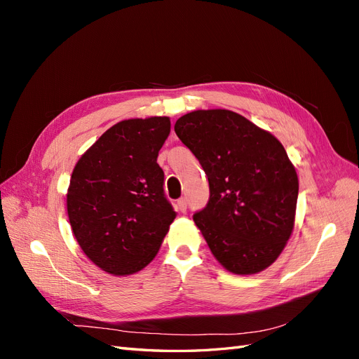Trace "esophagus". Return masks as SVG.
I'll list each match as a JSON object with an SVG mask.
<instances>
[{
    "label": "esophagus",
    "instance_id": "esophagus-1",
    "mask_svg": "<svg viewBox=\"0 0 359 359\" xmlns=\"http://www.w3.org/2000/svg\"><path fill=\"white\" fill-rule=\"evenodd\" d=\"M175 208H177V211H180V212H186V211H187V201L184 199V198L178 199L177 203H175Z\"/></svg>",
    "mask_w": 359,
    "mask_h": 359
}]
</instances>
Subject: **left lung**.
Returning <instances> with one entry per match:
<instances>
[{
  "label": "left lung",
  "mask_w": 359,
  "mask_h": 359,
  "mask_svg": "<svg viewBox=\"0 0 359 359\" xmlns=\"http://www.w3.org/2000/svg\"><path fill=\"white\" fill-rule=\"evenodd\" d=\"M175 133L208 177V205L193 220L214 257L236 276L273 265L293 232L299 187L285 147L227 109L182 115Z\"/></svg>",
  "instance_id": "1"
}]
</instances>
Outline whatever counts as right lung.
Instances as JSON below:
<instances>
[{"mask_svg": "<svg viewBox=\"0 0 359 359\" xmlns=\"http://www.w3.org/2000/svg\"><path fill=\"white\" fill-rule=\"evenodd\" d=\"M169 133V116L124 119L107 128L73 169L72 231L86 257L107 274L144 269L175 220L157 163Z\"/></svg>", "mask_w": 359, "mask_h": 359, "instance_id": "1", "label": "right lung"}]
</instances>
